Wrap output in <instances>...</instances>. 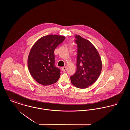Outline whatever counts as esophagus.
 Segmentation results:
<instances>
[{
    "label": "esophagus",
    "mask_w": 130,
    "mask_h": 130,
    "mask_svg": "<svg viewBox=\"0 0 130 130\" xmlns=\"http://www.w3.org/2000/svg\"><path fill=\"white\" fill-rule=\"evenodd\" d=\"M66 66H64V67H62V69H61V70H62V71H65L66 70Z\"/></svg>",
    "instance_id": "esophagus-1"
}]
</instances>
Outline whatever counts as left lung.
Masks as SVG:
<instances>
[{
	"instance_id": "left-lung-1",
	"label": "left lung",
	"mask_w": 130,
	"mask_h": 130,
	"mask_svg": "<svg viewBox=\"0 0 130 130\" xmlns=\"http://www.w3.org/2000/svg\"><path fill=\"white\" fill-rule=\"evenodd\" d=\"M77 44L76 71L71 81L78 88L85 89L93 84L101 74L102 61L98 50L90 41L75 36Z\"/></svg>"
}]
</instances>
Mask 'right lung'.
Masks as SVG:
<instances>
[{
  "instance_id": "add662e5",
  "label": "right lung",
  "mask_w": 130,
  "mask_h": 130,
  "mask_svg": "<svg viewBox=\"0 0 130 130\" xmlns=\"http://www.w3.org/2000/svg\"><path fill=\"white\" fill-rule=\"evenodd\" d=\"M65 37L49 35L40 38L34 44L28 58V67L31 76L44 86L56 82L60 71L55 66L54 51Z\"/></svg>"
}]
</instances>
